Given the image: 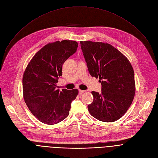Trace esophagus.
<instances>
[{
    "label": "esophagus",
    "instance_id": "1",
    "mask_svg": "<svg viewBox=\"0 0 158 158\" xmlns=\"http://www.w3.org/2000/svg\"><path fill=\"white\" fill-rule=\"evenodd\" d=\"M79 94H83V93H85V92H86V90H81V89H79Z\"/></svg>",
    "mask_w": 158,
    "mask_h": 158
}]
</instances>
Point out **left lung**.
<instances>
[{
  "mask_svg": "<svg viewBox=\"0 0 158 158\" xmlns=\"http://www.w3.org/2000/svg\"><path fill=\"white\" fill-rule=\"evenodd\" d=\"M91 76L99 78L102 92H92L94 101L88 106L96 119L112 122L126 113L135 95L133 68L127 58L111 45L80 41Z\"/></svg>",
  "mask_w": 158,
  "mask_h": 158,
  "instance_id": "left-lung-1",
  "label": "left lung"
}]
</instances>
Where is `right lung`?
Here are the masks:
<instances>
[{
  "instance_id": "add662e5",
  "label": "right lung",
  "mask_w": 158,
  "mask_h": 158,
  "mask_svg": "<svg viewBox=\"0 0 158 158\" xmlns=\"http://www.w3.org/2000/svg\"><path fill=\"white\" fill-rule=\"evenodd\" d=\"M76 41L49 43L36 53L27 64L22 79L23 95L30 111L39 121L48 125L58 123L68 117L71 102L77 89H57L62 76V66L76 52Z\"/></svg>"
}]
</instances>
